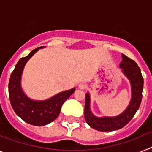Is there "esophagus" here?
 Segmentation results:
<instances>
[{
    "label": "esophagus",
    "mask_w": 152,
    "mask_h": 152,
    "mask_svg": "<svg viewBox=\"0 0 152 152\" xmlns=\"http://www.w3.org/2000/svg\"><path fill=\"white\" fill-rule=\"evenodd\" d=\"M78 87L80 89H85V88H87V84H86L85 83H80V84H78Z\"/></svg>",
    "instance_id": "obj_1"
}]
</instances>
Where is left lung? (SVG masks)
<instances>
[{"instance_id": "obj_1", "label": "left lung", "mask_w": 152, "mask_h": 152, "mask_svg": "<svg viewBox=\"0 0 152 152\" xmlns=\"http://www.w3.org/2000/svg\"><path fill=\"white\" fill-rule=\"evenodd\" d=\"M122 58L123 60L119 64V67L123 69V72L126 77L129 79L132 85V100L126 110L115 117H96L90 110L89 94H86L84 118L91 127L98 131H114L124 127L135 116L142 102L144 80L140 68L135 61L125 55L122 54Z\"/></svg>"}]
</instances>
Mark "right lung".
Listing matches in <instances>:
<instances>
[{
	"label": "right lung",
	"instance_id": "right-lung-1",
	"mask_svg": "<svg viewBox=\"0 0 152 152\" xmlns=\"http://www.w3.org/2000/svg\"><path fill=\"white\" fill-rule=\"evenodd\" d=\"M40 48L33 49L27 56L21 58L12 72L9 80V97L13 110L24 121L33 126H42L52 123L58 116L64 102L75 89L63 91L44 101L32 100L24 94L20 87V78L26 63Z\"/></svg>",
	"mask_w": 152,
	"mask_h": 152
}]
</instances>
